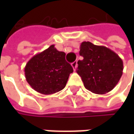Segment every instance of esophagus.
I'll return each instance as SVG.
<instances>
[{
    "label": "esophagus",
    "mask_w": 134,
    "mask_h": 134,
    "mask_svg": "<svg viewBox=\"0 0 134 134\" xmlns=\"http://www.w3.org/2000/svg\"><path fill=\"white\" fill-rule=\"evenodd\" d=\"M71 66H72V68H73V69H74V71H76V69H77V61H75L74 63H71Z\"/></svg>",
    "instance_id": "34e87169"
}]
</instances>
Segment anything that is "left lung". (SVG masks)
<instances>
[{"label":"left lung","instance_id":"8db88e82","mask_svg":"<svg viewBox=\"0 0 134 134\" xmlns=\"http://www.w3.org/2000/svg\"><path fill=\"white\" fill-rule=\"evenodd\" d=\"M77 62V73L81 77L86 89L95 94H105L119 83L123 71V62L110 48L83 42Z\"/></svg>","mask_w":134,"mask_h":134}]
</instances>
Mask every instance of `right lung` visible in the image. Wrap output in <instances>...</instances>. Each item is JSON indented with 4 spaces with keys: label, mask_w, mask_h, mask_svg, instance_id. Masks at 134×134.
I'll return each mask as SVG.
<instances>
[{
    "label": "right lung",
    "mask_w": 134,
    "mask_h": 134,
    "mask_svg": "<svg viewBox=\"0 0 134 134\" xmlns=\"http://www.w3.org/2000/svg\"><path fill=\"white\" fill-rule=\"evenodd\" d=\"M24 72L26 80L34 90L51 95L64 89L73 69L66 62L64 52L57 51L52 44L30 59Z\"/></svg>",
    "instance_id": "obj_1"
}]
</instances>
